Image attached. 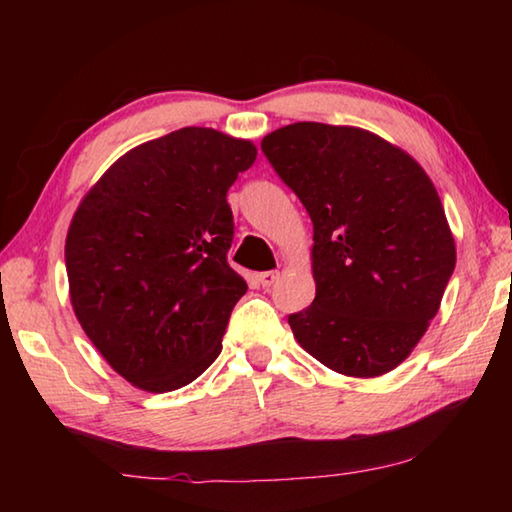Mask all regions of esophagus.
Returning a JSON list of instances; mask_svg holds the SVG:
<instances>
[{"mask_svg":"<svg viewBox=\"0 0 512 512\" xmlns=\"http://www.w3.org/2000/svg\"><path fill=\"white\" fill-rule=\"evenodd\" d=\"M277 277H280V273H277V271H266V273H259V284H262V287H273Z\"/></svg>","mask_w":512,"mask_h":512,"instance_id":"34e87169","label":"esophagus"}]
</instances>
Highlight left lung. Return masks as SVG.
Listing matches in <instances>:
<instances>
[{"label": "left lung", "mask_w": 512, "mask_h": 512, "mask_svg": "<svg viewBox=\"0 0 512 512\" xmlns=\"http://www.w3.org/2000/svg\"><path fill=\"white\" fill-rule=\"evenodd\" d=\"M262 151L314 223L316 298L289 316L293 336L341 375L391 372L456 266L436 187L409 153L354 126L298 121L268 133Z\"/></svg>", "instance_id": "obj_1"}]
</instances>
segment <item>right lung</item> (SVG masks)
<instances>
[{"instance_id":"add662e5","label":"right lung","mask_w":512,"mask_h":512,"mask_svg":"<svg viewBox=\"0 0 512 512\" xmlns=\"http://www.w3.org/2000/svg\"><path fill=\"white\" fill-rule=\"evenodd\" d=\"M253 142L180 128L103 173L67 230L69 298L112 370L149 393L212 366L248 284L228 264V189L253 167Z\"/></svg>"}]
</instances>
